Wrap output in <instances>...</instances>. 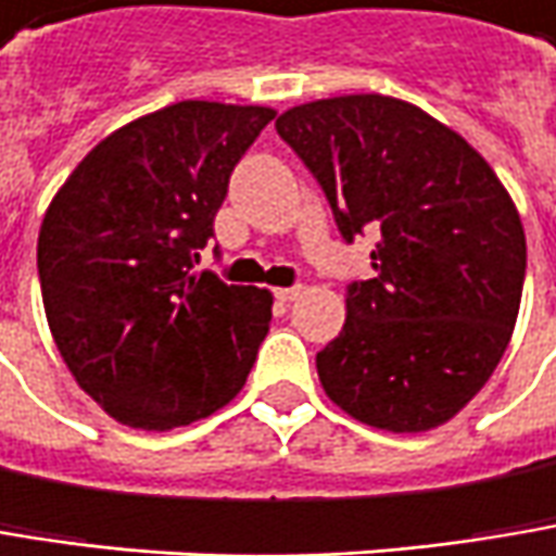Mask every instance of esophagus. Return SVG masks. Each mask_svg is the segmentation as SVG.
<instances>
[{"label":"esophagus","instance_id":"esophagus-1","mask_svg":"<svg viewBox=\"0 0 556 556\" xmlns=\"http://www.w3.org/2000/svg\"><path fill=\"white\" fill-rule=\"evenodd\" d=\"M300 291H303L300 285H294V288H278V291H275V300H278V303H291V300L300 298Z\"/></svg>","mask_w":556,"mask_h":556}]
</instances>
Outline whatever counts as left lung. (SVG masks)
<instances>
[{
  "label": "left lung",
  "mask_w": 556,
  "mask_h": 556,
  "mask_svg": "<svg viewBox=\"0 0 556 556\" xmlns=\"http://www.w3.org/2000/svg\"><path fill=\"white\" fill-rule=\"evenodd\" d=\"M275 129L344 243L379 230L374 278L348 281V319L316 354L326 395L392 433L446 424L491 379L519 316L526 233L513 199L468 141L405 100H313Z\"/></svg>",
  "instance_id": "left-lung-1"
}]
</instances>
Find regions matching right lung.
<instances>
[{
	"mask_svg": "<svg viewBox=\"0 0 556 556\" xmlns=\"http://www.w3.org/2000/svg\"><path fill=\"white\" fill-rule=\"evenodd\" d=\"M268 106L182 100L116 129L65 179L37 240L47 323L100 408L170 430L250 377L271 294L195 271L227 182Z\"/></svg>",
	"mask_w": 556,
	"mask_h": 556,
	"instance_id": "right-lung-1",
	"label": "right lung"
}]
</instances>
